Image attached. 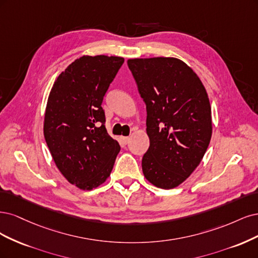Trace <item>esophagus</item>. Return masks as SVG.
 Here are the masks:
<instances>
[{
	"label": "esophagus",
	"instance_id": "obj_1",
	"mask_svg": "<svg viewBox=\"0 0 258 258\" xmlns=\"http://www.w3.org/2000/svg\"><path fill=\"white\" fill-rule=\"evenodd\" d=\"M130 137H121V140H122V143L123 144H125V145H127L128 143H130Z\"/></svg>",
	"mask_w": 258,
	"mask_h": 258
}]
</instances>
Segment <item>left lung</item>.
I'll return each instance as SVG.
<instances>
[{
    "label": "left lung",
    "mask_w": 258,
    "mask_h": 258,
    "mask_svg": "<svg viewBox=\"0 0 258 258\" xmlns=\"http://www.w3.org/2000/svg\"><path fill=\"white\" fill-rule=\"evenodd\" d=\"M127 65L147 108L150 146L143 172L153 185L173 188L196 169L210 144L209 97L195 72L176 57L130 59Z\"/></svg>",
    "instance_id": "1"
}]
</instances>
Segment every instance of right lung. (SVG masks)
<instances>
[{"mask_svg": "<svg viewBox=\"0 0 258 258\" xmlns=\"http://www.w3.org/2000/svg\"><path fill=\"white\" fill-rule=\"evenodd\" d=\"M123 63L120 56H81L59 75L49 94L46 143L57 169L80 189L104 183L120 152L105 127L102 103Z\"/></svg>", "mask_w": 258, "mask_h": 258, "instance_id": "1", "label": "right lung"}]
</instances>
